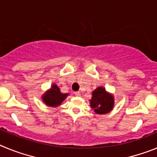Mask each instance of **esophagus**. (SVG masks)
Segmentation results:
<instances>
[{
    "mask_svg": "<svg viewBox=\"0 0 157 157\" xmlns=\"http://www.w3.org/2000/svg\"><path fill=\"white\" fill-rule=\"evenodd\" d=\"M75 95L76 97H80V96H81V93H80L79 91H77V92H75Z\"/></svg>",
    "mask_w": 157,
    "mask_h": 157,
    "instance_id": "obj_1",
    "label": "esophagus"
}]
</instances>
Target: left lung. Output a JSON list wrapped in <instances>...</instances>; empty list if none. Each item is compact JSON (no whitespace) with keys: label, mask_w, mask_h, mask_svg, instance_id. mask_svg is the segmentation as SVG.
Listing matches in <instances>:
<instances>
[{"label":"left lung","mask_w":157,"mask_h":157,"mask_svg":"<svg viewBox=\"0 0 157 157\" xmlns=\"http://www.w3.org/2000/svg\"><path fill=\"white\" fill-rule=\"evenodd\" d=\"M90 105L91 109L97 114H107L114 108V96L108 92L105 87L99 86L93 91L92 98L90 100Z\"/></svg>","instance_id":"1"}]
</instances>
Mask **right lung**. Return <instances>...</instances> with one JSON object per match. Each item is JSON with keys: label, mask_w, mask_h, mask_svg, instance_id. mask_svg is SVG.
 Listing matches in <instances>:
<instances>
[{"label": "right lung", "mask_w": 157, "mask_h": 157, "mask_svg": "<svg viewBox=\"0 0 157 157\" xmlns=\"http://www.w3.org/2000/svg\"><path fill=\"white\" fill-rule=\"evenodd\" d=\"M68 95V94H62L59 86L56 84H52L50 89L41 95V100L48 107L55 108L61 105Z\"/></svg>", "instance_id": "1"}]
</instances>
